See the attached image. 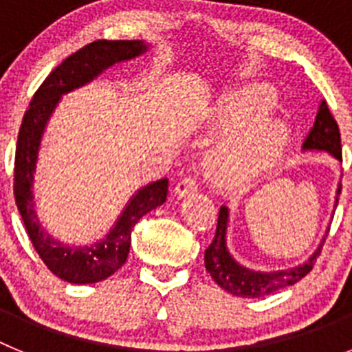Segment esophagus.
I'll list each match as a JSON object with an SVG mask.
<instances>
[{"mask_svg":"<svg viewBox=\"0 0 352 352\" xmlns=\"http://www.w3.org/2000/svg\"><path fill=\"white\" fill-rule=\"evenodd\" d=\"M197 185H199L197 178L192 176V174H188V176H185V178H182L178 183H176L174 192H176V195H179V197H185V195L194 194V192L197 190Z\"/></svg>","mask_w":352,"mask_h":352,"instance_id":"esophagus-1","label":"esophagus"}]
</instances>
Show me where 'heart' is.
Instances as JSON below:
<instances>
[{"instance_id":"obj_1","label":"heart","mask_w":352,"mask_h":352,"mask_svg":"<svg viewBox=\"0 0 352 352\" xmlns=\"http://www.w3.org/2000/svg\"><path fill=\"white\" fill-rule=\"evenodd\" d=\"M275 105V96L264 86L245 88L226 96L219 123L231 133H243L261 125ZM287 139V129L280 121H268L232 144L226 146L211 160L213 178L234 185L256 176L276 158Z\"/></svg>"}]
</instances>
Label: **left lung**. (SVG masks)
Here are the masks:
<instances>
[{
  "instance_id": "1",
  "label": "left lung",
  "mask_w": 352,
  "mask_h": 352,
  "mask_svg": "<svg viewBox=\"0 0 352 352\" xmlns=\"http://www.w3.org/2000/svg\"><path fill=\"white\" fill-rule=\"evenodd\" d=\"M303 149H326L335 158L342 160V144H340V130L333 114L329 113L328 104L321 102L317 111L316 121L303 142ZM340 194V188H338ZM338 203V199H337ZM227 208L220 206L219 220H217V231L210 247L204 250V266L217 284L227 292L236 294L241 298H261L266 294L278 291L282 287L296 284L305 275H309L314 268L317 257L321 254L322 245L316 250L312 257L298 268L287 270V272H273L261 273L252 272L243 268L241 264L236 263L227 252L226 247V229H227Z\"/></svg>"
}]
</instances>
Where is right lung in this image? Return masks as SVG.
<instances>
[{
  "label": "right lung",
  "instance_id": "obj_1",
  "mask_svg": "<svg viewBox=\"0 0 352 352\" xmlns=\"http://www.w3.org/2000/svg\"><path fill=\"white\" fill-rule=\"evenodd\" d=\"M146 49L141 40H95L70 54L40 84L24 113L15 148L14 195L31 243L43 264L70 284H93L105 280L125 264L130 252L133 226L148 211L166 203L167 178L158 179L133 195L114 229L104 241L86 248H68L43 232L33 204V173L40 139L49 116L63 93L79 88L116 61L130 60Z\"/></svg>",
  "mask_w": 352,
  "mask_h": 352
}]
</instances>
